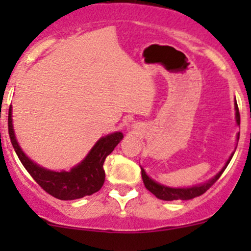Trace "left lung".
Returning <instances> with one entry per match:
<instances>
[{"label":"left lung","instance_id":"1","mask_svg":"<svg viewBox=\"0 0 251 251\" xmlns=\"http://www.w3.org/2000/svg\"><path fill=\"white\" fill-rule=\"evenodd\" d=\"M235 120H237L238 125H240V115L237 103H235ZM237 140H239V135L237 136ZM233 154L234 153H232V155L229 156V159L227 160L226 165L222 168V170L220 171L216 176L212 177V178L209 179L207 182H205L204 184H199V186L189 187V188H171V187L163 186V184L156 183V182L153 181L151 177L147 176L146 171L141 168L142 178H143V183L144 186H146V188L148 189L151 193H153L158 199H161V201H189V199H193L196 198V197L204 194L205 192H206L207 189L220 178V176H221L222 173L225 171V169L227 168L228 163L231 161Z\"/></svg>","mask_w":251,"mask_h":251}]
</instances>
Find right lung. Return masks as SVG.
I'll use <instances>...</instances> for the list:
<instances>
[{
  "mask_svg": "<svg viewBox=\"0 0 251 251\" xmlns=\"http://www.w3.org/2000/svg\"><path fill=\"white\" fill-rule=\"evenodd\" d=\"M8 133L18 158L27 173L44 191L60 201H74L100 191L105 179L103 169L105 158L124 137L121 132H114L102 137L78 165L70 171L55 173L35 164L20 149L12 125V107H9L8 111Z\"/></svg>",
  "mask_w": 251,
  "mask_h": 251,
  "instance_id": "add662e5",
  "label": "right lung"
}]
</instances>
